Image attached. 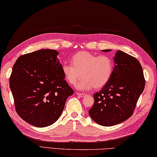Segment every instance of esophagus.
I'll use <instances>...</instances> for the list:
<instances>
[{
	"label": "esophagus",
	"mask_w": 157,
	"mask_h": 157,
	"mask_svg": "<svg viewBox=\"0 0 157 157\" xmlns=\"http://www.w3.org/2000/svg\"><path fill=\"white\" fill-rule=\"evenodd\" d=\"M76 94L78 95H79V97H81V98H83V97H84L85 95H86V94L84 93H76Z\"/></svg>",
	"instance_id": "34e87169"
}]
</instances>
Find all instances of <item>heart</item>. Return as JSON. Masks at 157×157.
Wrapping results in <instances>:
<instances>
[{
    "instance_id": "heart-1",
    "label": "heart",
    "mask_w": 157,
    "mask_h": 157,
    "mask_svg": "<svg viewBox=\"0 0 157 157\" xmlns=\"http://www.w3.org/2000/svg\"><path fill=\"white\" fill-rule=\"evenodd\" d=\"M71 62L62 65V73L71 84L83 76L75 85L77 89L80 90L103 87L110 80L113 71V59L106 55L98 56L88 51H81L73 56Z\"/></svg>"
}]
</instances>
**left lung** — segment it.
Segmentation results:
<instances>
[{
  "mask_svg": "<svg viewBox=\"0 0 157 157\" xmlns=\"http://www.w3.org/2000/svg\"><path fill=\"white\" fill-rule=\"evenodd\" d=\"M113 59L115 67L110 80L94 94L95 102L88 110L93 120L104 126H115L130 118L145 87L143 69L137 59L120 50Z\"/></svg>",
  "mask_w": 157,
  "mask_h": 157,
  "instance_id": "obj_1",
  "label": "left lung"
}]
</instances>
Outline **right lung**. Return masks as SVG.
<instances>
[{"label": "right lung", "mask_w": 157, "mask_h": 157, "mask_svg": "<svg viewBox=\"0 0 157 157\" xmlns=\"http://www.w3.org/2000/svg\"><path fill=\"white\" fill-rule=\"evenodd\" d=\"M58 51L41 49L20 56L14 64L10 86L18 115L43 128L58 120L73 90L62 71Z\"/></svg>", "instance_id": "right-lung-1"}]
</instances>
